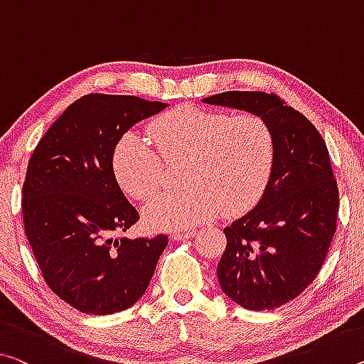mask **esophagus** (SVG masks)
<instances>
[{
    "label": "esophagus",
    "mask_w": 364,
    "mask_h": 364,
    "mask_svg": "<svg viewBox=\"0 0 364 364\" xmlns=\"http://www.w3.org/2000/svg\"><path fill=\"white\" fill-rule=\"evenodd\" d=\"M195 231H183V232H174L172 234V239L174 240H187V239H192L195 237Z\"/></svg>",
    "instance_id": "obj_1"
}]
</instances>
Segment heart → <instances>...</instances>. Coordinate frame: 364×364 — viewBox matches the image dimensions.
I'll list each match as a JSON object with an SVG mask.
<instances>
[{"mask_svg": "<svg viewBox=\"0 0 364 364\" xmlns=\"http://www.w3.org/2000/svg\"><path fill=\"white\" fill-rule=\"evenodd\" d=\"M164 161L186 158L182 192L161 193L144 206V220L158 229H187L221 213L252 208L272 177L275 138L265 119L181 105L149 127ZM146 138L130 132L114 149L120 187L146 200L163 182L164 164Z\"/></svg>", "mask_w": 364, "mask_h": 364, "instance_id": "obj_1", "label": "heart"}]
</instances>
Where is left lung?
<instances>
[{
  "label": "left lung",
  "instance_id": "8db88e82",
  "mask_svg": "<svg viewBox=\"0 0 364 364\" xmlns=\"http://www.w3.org/2000/svg\"><path fill=\"white\" fill-rule=\"evenodd\" d=\"M203 102L260 115L275 138L268 186L252 211L225 228L216 273L225 294L244 309H277L317 277L337 228L338 188L326 141L277 94L228 91Z\"/></svg>",
  "mask_w": 364,
  "mask_h": 364
}]
</instances>
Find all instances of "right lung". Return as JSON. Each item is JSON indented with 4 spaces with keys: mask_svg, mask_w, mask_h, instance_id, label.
I'll list each match as a JSON object with an SVG mask.
<instances>
[{
    "mask_svg": "<svg viewBox=\"0 0 364 364\" xmlns=\"http://www.w3.org/2000/svg\"><path fill=\"white\" fill-rule=\"evenodd\" d=\"M167 104L87 94L38 141L22 187V218L50 289L85 314L128 309L146 291L166 234L117 237L139 220L114 172V149L130 128Z\"/></svg>",
    "mask_w": 364,
    "mask_h": 364,
    "instance_id": "add662e5",
    "label": "right lung"
}]
</instances>
